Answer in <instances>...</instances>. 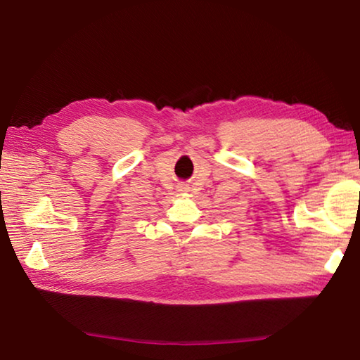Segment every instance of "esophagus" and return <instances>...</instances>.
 <instances>
[{
    "instance_id": "obj_1",
    "label": "esophagus",
    "mask_w": 360,
    "mask_h": 360,
    "mask_svg": "<svg viewBox=\"0 0 360 360\" xmlns=\"http://www.w3.org/2000/svg\"><path fill=\"white\" fill-rule=\"evenodd\" d=\"M178 191L179 192H191V187H188V184H184V182H182V184L178 186Z\"/></svg>"
}]
</instances>
